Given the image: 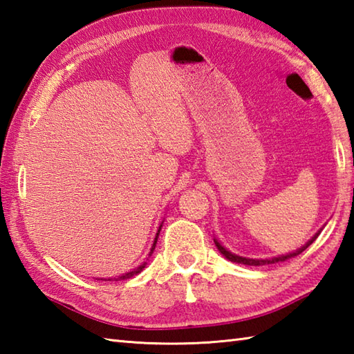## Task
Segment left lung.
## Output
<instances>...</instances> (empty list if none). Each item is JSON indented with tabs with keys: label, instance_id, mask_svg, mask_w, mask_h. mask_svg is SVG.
I'll return each mask as SVG.
<instances>
[{
	"label": "left lung",
	"instance_id": "left-lung-1",
	"mask_svg": "<svg viewBox=\"0 0 354 354\" xmlns=\"http://www.w3.org/2000/svg\"><path fill=\"white\" fill-rule=\"evenodd\" d=\"M319 234V232H318ZM318 234L315 236L309 243H306V246H303V248H299L298 251H295V252H292V254H286V255H281V257H274V259H269V260H254V259H245V257H239V255H236V254H231L230 251H227L225 250V248L217 242V240H214V243H216V246H217V250H219L225 257H227L228 260H231V261H236V263H240V265H246V266H261V265H269V263H277V261H284V260H288V259H290V257H295V255H298V254H301L307 246L309 245H312L313 242H315V239L318 237Z\"/></svg>",
	"mask_w": 354,
	"mask_h": 354
}]
</instances>
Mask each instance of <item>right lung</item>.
Listing matches in <instances>:
<instances>
[{"label": "right lung", "instance_id": "add662e5", "mask_svg": "<svg viewBox=\"0 0 354 354\" xmlns=\"http://www.w3.org/2000/svg\"><path fill=\"white\" fill-rule=\"evenodd\" d=\"M160 230H161V227H160ZM160 230H158V232H156V237H155V242H153V246H152V250H150V254L149 255H152V252H153V250H155V245H156V240H158V234H160ZM145 266H146V263H142L141 266H138L137 269L135 270H132V272H127V274H124V275H122L120 277V280H127V278H131V277H133V275H137V274H140L142 269H145ZM108 280H111V278H108Z\"/></svg>", "mask_w": 354, "mask_h": 354}]
</instances>
